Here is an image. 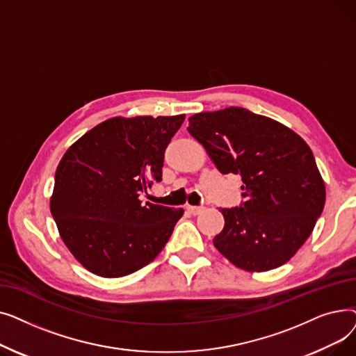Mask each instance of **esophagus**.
<instances>
[{
	"label": "esophagus",
	"instance_id": "1",
	"mask_svg": "<svg viewBox=\"0 0 356 356\" xmlns=\"http://www.w3.org/2000/svg\"><path fill=\"white\" fill-rule=\"evenodd\" d=\"M186 209H188L192 215H199L204 208L203 207H186Z\"/></svg>",
	"mask_w": 356,
	"mask_h": 356
}]
</instances>
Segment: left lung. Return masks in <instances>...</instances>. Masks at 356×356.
I'll return each mask as SVG.
<instances>
[{
	"mask_svg": "<svg viewBox=\"0 0 356 356\" xmlns=\"http://www.w3.org/2000/svg\"><path fill=\"white\" fill-rule=\"evenodd\" d=\"M188 131L222 175H239L245 202L220 208L225 219L215 248L245 271L286 264L310 236L326 189L310 147L275 120L229 106L199 112Z\"/></svg>",
	"mask_w": 356,
	"mask_h": 356,
	"instance_id": "obj_1",
	"label": "left lung"
}]
</instances>
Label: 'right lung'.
<instances>
[{"label": "right lung", "instance_id": "right-lung-1", "mask_svg": "<svg viewBox=\"0 0 356 356\" xmlns=\"http://www.w3.org/2000/svg\"><path fill=\"white\" fill-rule=\"evenodd\" d=\"M184 121L109 118L74 141L56 168L50 212L65 245L90 273L117 278L161 252L183 209L147 202L161 180L164 149Z\"/></svg>", "mask_w": 356, "mask_h": 356}]
</instances>
